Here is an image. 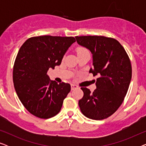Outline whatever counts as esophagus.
I'll return each mask as SVG.
<instances>
[{"label":"esophagus","instance_id":"34e87169","mask_svg":"<svg viewBox=\"0 0 146 146\" xmlns=\"http://www.w3.org/2000/svg\"><path fill=\"white\" fill-rule=\"evenodd\" d=\"M78 87L76 85H75V84H71V90H75V89H76V88H78Z\"/></svg>","mask_w":146,"mask_h":146}]
</instances>
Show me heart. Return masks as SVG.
I'll return each instance as SVG.
<instances>
[{
  "instance_id": "b5f03b06",
  "label": "heart",
  "mask_w": 146,
  "mask_h": 146,
  "mask_svg": "<svg viewBox=\"0 0 146 146\" xmlns=\"http://www.w3.org/2000/svg\"><path fill=\"white\" fill-rule=\"evenodd\" d=\"M86 52H89V51L88 50V49H86L84 47L80 46V47H78L76 48V52L78 54H80V53Z\"/></svg>"
}]
</instances>
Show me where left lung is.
<instances>
[{
	"instance_id": "obj_1",
	"label": "left lung",
	"mask_w": 146,
	"mask_h": 146,
	"mask_svg": "<svg viewBox=\"0 0 146 146\" xmlns=\"http://www.w3.org/2000/svg\"><path fill=\"white\" fill-rule=\"evenodd\" d=\"M76 38L92 53L93 68L90 73L99 76L93 92L81 88L84 96L78 102L80 108L90 119H106L116 111L126 95L132 73L130 59L124 48L113 38L82 36Z\"/></svg>"
}]
</instances>
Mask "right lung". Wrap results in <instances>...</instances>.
I'll use <instances>...</instances> for the list:
<instances>
[{"instance_id": "add662e5", "label": "right lung", "mask_w": 146, "mask_h": 146, "mask_svg": "<svg viewBox=\"0 0 146 146\" xmlns=\"http://www.w3.org/2000/svg\"><path fill=\"white\" fill-rule=\"evenodd\" d=\"M72 36H39L22 45L13 66V82L18 97L25 108L36 117L48 119L60 111L71 90L68 83L50 80L47 72L61 64Z\"/></svg>"}]
</instances>
